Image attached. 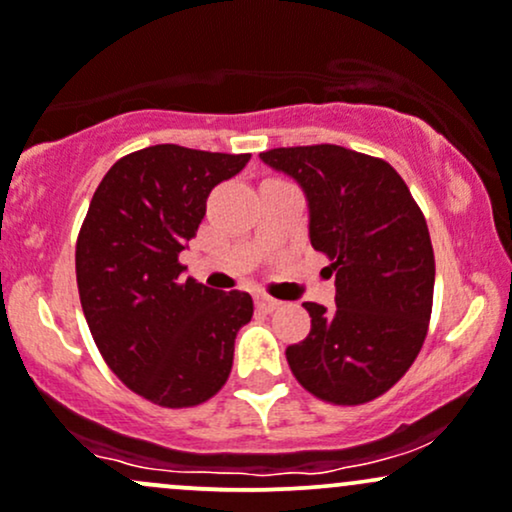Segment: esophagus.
<instances>
[{"label": "esophagus", "mask_w": 512, "mask_h": 512, "mask_svg": "<svg viewBox=\"0 0 512 512\" xmlns=\"http://www.w3.org/2000/svg\"><path fill=\"white\" fill-rule=\"evenodd\" d=\"M279 306H282V301L267 297V294H260V297H257V309H262V311H274V309H279Z\"/></svg>", "instance_id": "obj_1"}]
</instances>
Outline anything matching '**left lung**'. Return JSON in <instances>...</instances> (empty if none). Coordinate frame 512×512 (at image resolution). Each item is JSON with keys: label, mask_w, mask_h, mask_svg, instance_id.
<instances>
[{"label": "left lung", "mask_w": 512, "mask_h": 512, "mask_svg": "<svg viewBox=\"0 0 512 512\" xmlns=\"http://www.w3.org/2000/svg\"><path fill=\"white\" fill-rule=\"evenodd\" d=\"M260 159L304 191L311 247L336 272V306L306 301L311 331L287 348L289 368L319 400H375L410 370L427 336L434 294L427 220L383 159L338 144L279 147Z\"/></svg>", "instance_id": "obj_1"}]
</instances>
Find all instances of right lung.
<instances>
[{
    "label": "right lung",
    "instance_id": "right-lung-1",
    "mask_svg": "<svg viewBox=\"0 0 512 512\" xmlns=\"http://www.w3.org/2000/svg\"><path fill=\"white\" fill-rule=\"evenodd\" d=\"M250 154L157 144L112 164L75 247L85 321L102 358L129 390L161 407L213 397L233 368L235 336L252 319L247 292H215L179 255L206 198Z\"/></svg>",
    "mask_w": 512,
    "mask_h": 512
}]
</instances>
